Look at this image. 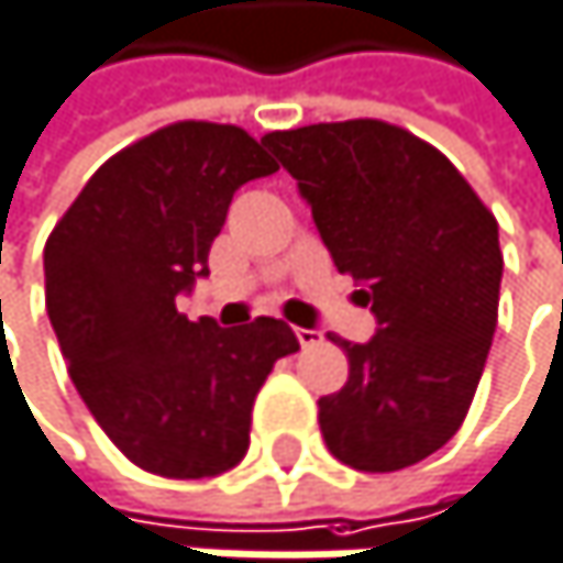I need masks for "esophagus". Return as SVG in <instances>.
Here are the masks:
<instances>
[{"label": "esophagus", "mask_w": 563, "mask_h": 563, "mask_svg": "<svg viewBox=\"0 0 563 563\" xmlns=\"http://www.w3.org/2000/svg\"><path fill=\"white\" fill-rule=\"evenodd\" d=\"M297 340H300L303 350H310V346H317V343L323 340V333H320V330H303V327H297Z\"/></svg>", "instance_id": "1"}]
</instances>
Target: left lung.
Instances as JSON below:
<instances>
[{
  "instance_id": "8db88e82",
  "label": "left lung",
  "mask_w": 563,
  "mask_h": 563,
  "mask_svg": "<svg viewBox=\"0 0 563 563\" xmlns=\"http://www.w3.org/2000/svg\"><path fill=\"white\" fill-rule=\"evenodd\" d=\"M263 144L379 320L369 343L333 340L350 379L320 399L327 449L360 472L409 468L475 399L498 327V220L439 147L379 118L269 131Z\"/></svg>"
}]
</instances>
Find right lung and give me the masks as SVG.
<instances>
[{
    "instance_id": "obj_1",
    "label": "right lung",
    "mask_w": 563,
    "mask_h": 563,
    "mask_svg": "<svg viewBox=\"0 0 563 563\" xmlns=\"http://www.w3.org/2000/svg\"><path fill=\"white\" fill-rule=\"evenodd\" d=\"M279 164L236 124L174 121L108 157L45 243V307L95 422L137 468L210 478L250 445L276 360L300 350L284 320L220 330L177 313L207 276L233 190Z\"/></svg>"
}]
</instances>
